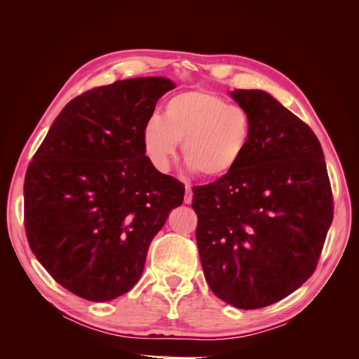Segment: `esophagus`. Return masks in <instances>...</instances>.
Masks as SVG:
<instances>
[{
  "mask_svg": "<svg viewBox=\"0 0 359 359\" xmlns=\"http://www.w3.org/2000/svg\"><path fill=\"white\" fill-rule=\"evenodd\" d=\"M193 199V191H191V186L190 184H186V196H184V202L190 203Z\"/></svg>",
  "mask_w": 359,
  "mask_h": 359,
  "instance_id": "1",
  "label": "esophagus"
}]
</instances>
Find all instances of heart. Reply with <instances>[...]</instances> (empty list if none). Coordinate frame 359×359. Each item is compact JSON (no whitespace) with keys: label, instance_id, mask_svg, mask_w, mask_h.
<instances>
[{"label":"heart","instance_id":"1","mask_svg":"<svg viewBox=\"0 0 359 359\" xmlns=\"http://www.w3.org/2000/svg\"><path fill=\"white\" fill-rule=\"evenodd\" d=\"M252 136L253 121L247 109L205 90L170 97L163 116L149 115L142 128L145 154L157 169L169 168L182 142L184 160L205 178L231 173L245 156Z\"/></svg>","mask_w":359,"mask_h":359}]
</instances>
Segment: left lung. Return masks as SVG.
Segmentation results:
<instances>
[{"label":"left lung","instance_id":"obj_1","mask_svg":"<svg viewBox=\"0 0 359 359\" xmlns=\"http://www.w3.org/2000/svg\"><path fill=\"white\" fill-rule=\"evenodd\" d=\"M231 95L252 115V142L231 173L191 189V206L206 283L231 306L255 310L311 277L334 202L313 130L265 91Z\"/></svg>","mask_w":359,"mask_h":359}]
</instances>
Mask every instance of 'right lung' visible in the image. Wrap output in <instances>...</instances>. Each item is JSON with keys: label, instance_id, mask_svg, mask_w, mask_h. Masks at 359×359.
<instances>
[{"label": "right lung", "instance_id": "1", "mask_svg": "<svg viewBox=\"0 0 359 359\" xmlns=\"http://www.w3.org/2000/svg\"><path fill=\"white\" fill-rule=\"evenodd\" d=\"M175 88L135 78L74 97L53 121L24 182L27 240L52 278L93 302L124 295L148 247L184 201V184L145 156L142 128Z\"/></svg>", "mask_w": 359, "mask_h": 359}]
</instances>
